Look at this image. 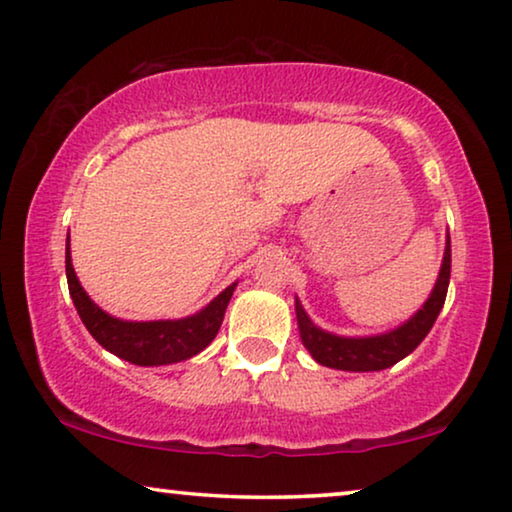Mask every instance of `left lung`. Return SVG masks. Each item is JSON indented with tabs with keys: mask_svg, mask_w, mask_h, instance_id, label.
I'll return each mask as SVG.
<instances>
[{
	"mask_svg": "<svg viewBox=\"0 0 512 512\" xmlns=\"http://www.w3.org/2000/svg\"><path fill=\"white\" fill-rule=\"evenodd\" d=\"M450 268H452V249H450V235H447V247L443 256V265H440L438 282L433 286L431 296L422 305V310L415 312L405 324H401L394 331L368 335V338H340V335L321 331L319 326L312 324L307 317L303 305L296 298V317L300 328V340L312 354V359L321 363V366L335 368V370H352V373H370V370H384L394 366L405 356L417 349L419 342L426 338L431 326L436 324L440 310L445 305L447 286H450Z\"/></svg>",
	"mask_w": 512,
	"mask_h": 512,
	"instance_id": "8db88e82",
	"label": "left lung"
}]
</instances>
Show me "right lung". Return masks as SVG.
Returning <instances> with one entry per match:
<instances>
[{
    "label": "right lung",
    "mask_w": 512,
    "mask_h": 512,
    "mask_svg": "<svg viewBox=\"0 0 512 512\" xmlns=\"http://www.w3.org/2000/svg\"><path fill=\"white\" fill-rule=\"evenodd\" d=\"M65 270L69 296H72L76 312H79L88 333L107 352L135 363V366H167V363H179L200 354L219 333L223 314H226V307L237 286L230 284L226 291H221L212 303L202 307L193 317L167 321H123L97 307L83 291L72 265L69 237L65 249Z\"/></svg>",
    "instance_id": "add662e5"
}]
</instances>
